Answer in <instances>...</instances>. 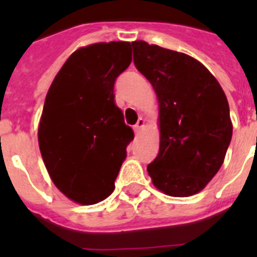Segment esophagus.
Wrapping results in <instances>:
<instances>
[{
	"mask_svg": "<svg viewBox=\"0 0 257 257\" xmlns=\"http://www.w3.org/2000/svg\"><path fill=\"white\" fill-rule=\"evenodd\" d=\"M144 124H145L144 119H143V118H139V121H138V123H136L135 126H134V131H135L136 134H139L140 130H142L143 127H144Z\"/></svg>",
	"mask_w": 257,
	"mask_h": 257,
	"instance_id": "34e87169",
	"label": "esophagus"
}]
</instances>
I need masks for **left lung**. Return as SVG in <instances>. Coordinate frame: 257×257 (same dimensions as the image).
<instances>
[{
	"mask_svg": "<svg viewBox=\"0 0 257 257\" xmlns=\"http://www.w3.org/2000/svg\"><path fill=\"white\" fill-rule=\"evenodd\" d=\"M134 63L153 86L160 105V152L149 163L154 187L189 197L221 167L233 126L226 96L205 65L183 52L133 42Z\"/></svg>",
	"mask_w": 257,
	"mask_h": 257,
	"instance_id": "obj_1",
	"label": "left lung"
}]
</instances>
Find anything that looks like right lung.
I'll return each mask as SVG.
<instances>
[{
	"mask_svg": "<svg viewBox=\"0 0 257 257\" xmlns=\"http://www.w3.org/2000/svg\"><path fill=\"white\" fill-rule=\"evenodd\" d=\"M131 64L130 42L76 50L52 81L38 126L50 178L81 205L110 196L134 131L114 103V82Z\"/></svg>",
	"mask_w": 257,
	"mask_h": 257,
	"instance_id": "add662e5",
	"label": "right lung"
}]
</instances>
